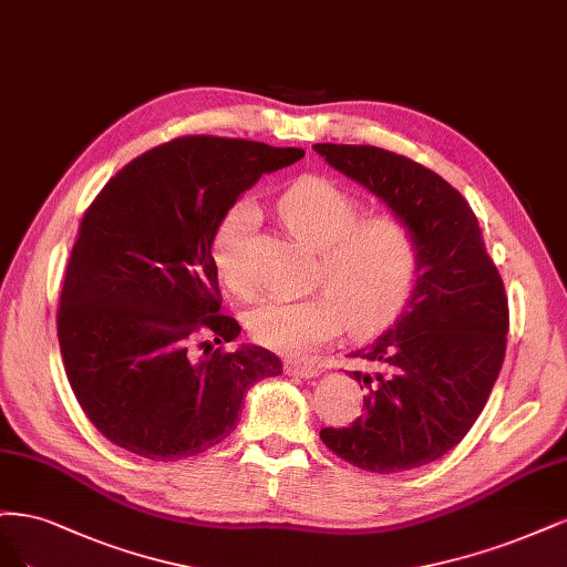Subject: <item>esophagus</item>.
<instances>
[{
    "label": "esophagus",
    "instance_id": "obj_1",
    "mask_svg": "<svg viewBox=\"0 0 567 567\" xmlns=\"http://www.w3.org/2000/svg\"><path fill=\"white\" fill-rule=\"evenodd\" d=\"M285 372L289 377H301V379H313L320 374L318 364H310V362H297V360H289L285 362Z\"/></svg>",
    "mask_w": 567,
    "mask_h": 567
}]
</instances>
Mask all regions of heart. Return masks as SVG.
Masks as SVG:
<instances>
[{
  "label": "heart",
  "instance_id": "heart-1",
  "mask_svg": "<svg viewBox=\"0 0 567 567\" xmlns=\"http://www.w3.org/2000/svg\"><path fill=\"white\" fill-rule=\"evenodd\" d=\"M287 230L320 251L318 282L330 295L266 299L249 310L247 330L261 346L301 358L339 334L343 318L353 332H368L403 306L414 282L419 249L412 230L393 216L360 218V203L334 181L303 176L278 199ZM259 209L235 203L212 245L214 268L235 295H251L249 237Z\"/></svg>",
  "mask_w": 567,
  "mask_h": 567
}]
</instances>
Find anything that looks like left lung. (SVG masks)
I'll return each mask as SVG.
<instances>
[{
	"label": "left lung",
	"mask_w": 567,
	"mask_h": 567,
	"mask_svg": "<svg viewBox=\"0 0 567 567\" xmlns=\"http://www.w3.org/2000/svg\"><path fill=\"white\" fill-rule=\"evenodd\" d=\"M313 151L386 205L419 249L400 316L351 353L372 368L353 372L368 386L364 414L349 429H322L320 437L372 473L431 464L476 424L499 377L508 332L499 270L476 214L443 176L374 145L318 143Z\"/></svg>",
	"instance_id": "8db88e82"
}]
</instances>
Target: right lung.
Wrapping results in <instances>:
<instances>
[{"label":"right lung","mask_w":567,"mask_h":567,"mask_svg":"<svg viewBox=\"0 0 567 567\" xmlns=\"http://www.w3.org/2000/svg\"><path fill=\"white\" fill-rule=\"evenodd\" d=\"M301 157L243 138H176L132 159L86 209L59 343L78 403L117 447L157 462L195 456L235 431L254 383L282 374L261 346L214 349L243 327L218 313L212 245L245 190Z\"/></svg>","instance_id":"1"}]
</instances>
